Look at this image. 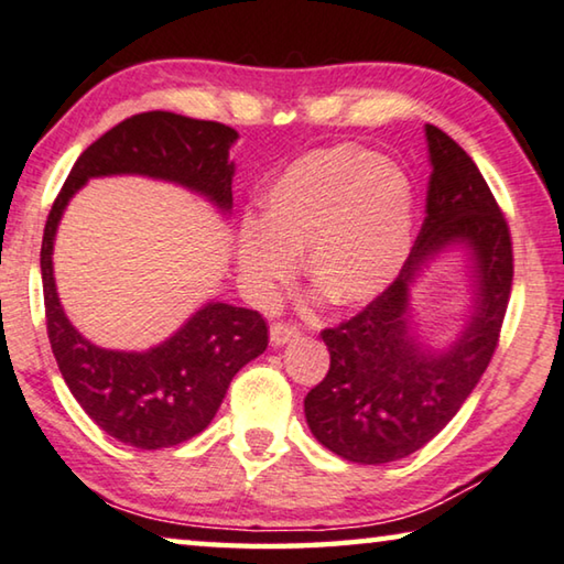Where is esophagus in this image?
I'll use <instances>...</instances> for the list:
<instances>
[{
  "label": "esophagus",
  "instance_id": "1",
  "mask_svg": "<svg viewBox=\"0 0 564 564\" xmlns=\"http://www.w3.org/2000/svg\"><path fill=\"white\" fill-rule=\"evenodd\" d=\"M270 337H272V345L292 343L294 337H300V327L297 325H290V323H272Z\"/></svg>",
  "mask_w": 564,
  "mask_h": 564
}]
</instances>
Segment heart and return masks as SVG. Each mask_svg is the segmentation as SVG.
Masks as SVG:
<instances>
[{
	"mask_svg": "<svg viewBox=\"0 0 564 564\" xmlns=\"http://www.w3.org/2000/svg\"><path fill=\"white\" fill-rule=\"evenodd\" d=\"M413 188L401 166L355 145L302 155L262 196V224L239 229L237 262L274 300L305 254V274L335 305L378 297L411 249Z\"/></svg>",
	"mask_w": 564,
	"mask_h": 564,
	"instance_id": "heart-1",
	"label": "heart"
}]
</instances>
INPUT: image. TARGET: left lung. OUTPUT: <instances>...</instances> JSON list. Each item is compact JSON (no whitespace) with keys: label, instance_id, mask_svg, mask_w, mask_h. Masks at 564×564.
Returning a JSON list of instances; mask_svg holds the SVG:
<instances>
[{"label":"left lung","instance_id":"1","mask_svg":"<svg viewBox=\"0 0 564 564\" xmlns=\"http://www.w3.org/2000/svg\"><path fill=\"white\" fill-rule=\"evenodd\" d=\"M426 143L433 171L419 239L391 288L319 333L330 370L305 395L312 436L355 464L405 458L454 419L497 350L512 292V237L481 171L436 126ZM452 246L473 259V312L463 335L433 351L410 330V288Z\"/></svg>","mask_w":564,"mask_h":564}]
</instances>
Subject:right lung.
Returning a JSON list of instances; mask_svg holds the SVG:
<instances>
[{"instance_id": "obj_1", "label": "right lung", "mask_w": 564, "mask_h": 564, "mask_svg": "<svg viewBox=\"0 0 564 564\" xmlns=\"http://www.w3.org/2000/svg\"><path fill=\"white\" fill-rule=\"evenodd\" d=\"M237 138L229 126L169 110L126 118L80 153L50 209L40 270L52 352L83 411L108 436L128 446L145 452L178 446L209 426L231 378L267 350V323L257 310L206 302L151 350L98 348L75 330L59 305L52 274L57 224L70 198L90 178L123 173L171 181L229 214L234 178L229 149Z\"/></svg>"}]
</instances>
